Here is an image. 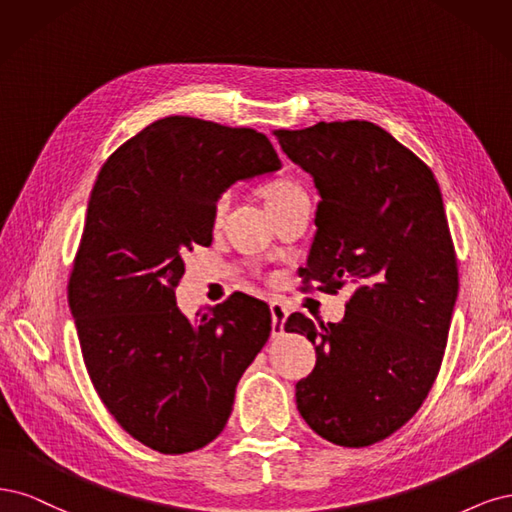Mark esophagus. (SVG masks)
<instances>
[{
  "mask_svg": "<svg viewBox=\"0 0 512 512\" xmlns=\"http://www.w3.org/2000/svg\"><path fill=\"white\" fill-rule=\"evenodd\" d=\"M270 312H272V336H283L285 334V321L289 310L283 302L272 300L270 302Z\"/></svg>",
  "mask_w": 512,
  "mask_h": 512,
  "instance_id": "esophagus-1",
  "label": "esophagus"
}]
</instances>
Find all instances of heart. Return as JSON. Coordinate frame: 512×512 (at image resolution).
<instances>
[{"label": "heart", "mask_w": 512, "mask_h": 512, "mask_svg": "<svg viewBox=\"0 0 512 512\" xmlns=\"http://www.w3.org/2000/svg\"><path fill=\"white\" fill-rule=\"evenodd\" d=\"M295 191H300V189L295 187L293 183H289V180H283V178L272 180V183H268L266 187H263V197H266V206L272 204V202L283 200V197H287V195H291ZM227 202H229L227 195H223L221 200L217 202V208H214V214H217V217H221L223 210L227 208Z\"/></svg>", "instance_id": "heart-1"}]
</instances>
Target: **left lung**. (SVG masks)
<instances>
[{"mask_svg":"<svg viewBox=\"0 0 512 512\" xmlns=\"http://www.w3.org/2000/svg\"><path fill=\"white\" fill-rule=\"evenodd\" d=\"M276 138L321 197L302 276L327 293L353 289L340 323L287 319L285 332L317 351L295 402L321 438L368 447L415 415L442 364L459 289L442 193L415 153L368 121Z\"/></svg>","mask_w":512,"mask_h":512,"instance_id":"obj_1","label":"left lung"}]
</instances>
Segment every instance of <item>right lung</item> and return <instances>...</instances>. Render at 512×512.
Returning a JSON list of instances; mask_svg holds the SVG:
<instances>
[{"instance_id":"add662e5","label":"right lung","mask_w":512,"mask_h":512,"mask_svg":"<svg viewBox=\"0 0 512 512\" xmlns=\"http://www.w3.org/2000/svg\"><path fill=\"white\" fill-rule=\"evenodd\" d=\"M280 168L255 129L166 117L117 148L95 180L68 302L97 395L153 451L180 455L217 438L270 338L266 302L234 293L189 321L174 287L187 253L212 242L219 197Z\"/></svg>"}]
</instances>
